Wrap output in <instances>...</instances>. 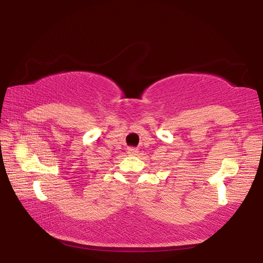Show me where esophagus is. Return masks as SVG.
Instances as JSON below:
<instances>
[{"label": "esophagus", "mask_w": 263, "mask_h": 263, "mask_svg": "<svg viewBox=\"0 0 263 263\" xmlns=\"http://www.w3.org/2000/svg\"><path fill=\"white\" fill-rule=\"evenodd\" d=\"M127 153L128 154H137L138 153V148H135V147H130V148H128L127 149Z\"/></svg>", "instance_id": "1"}]
</instances>
